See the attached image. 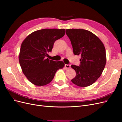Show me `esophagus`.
<instances>
[{"instance_id": "obj_1", "label": "esophagus", "mask_w": 122, "mask_h": 122, "mask_svg": "<svg viewBox=\"0 0 122 122\" xmlns=\"http://www.w3.org/2000/svg\"><path fill=\"white\" fill-rule=\"evenodd\" d=\"M65 68L67 69L71 68V65H65Z\"/></svg>"}]
</instances>
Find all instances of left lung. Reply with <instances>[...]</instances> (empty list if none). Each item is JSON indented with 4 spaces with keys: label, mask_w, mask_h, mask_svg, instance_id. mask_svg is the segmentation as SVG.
<instances>
[{
    "label": "left lung",
    "mask_w": 122,
    "mask_h": 122,
    "mask_svg": "<svg viewBox=\"0 0 122 122\" xmlns=\"http://www.w3.org/2000/svg\"><path fill=\"white\" fill-rule=\"evenodd\" d=\"M66 34L71 41L73 53L81 55L79 66L71 65L76 75L71 80L76 86H91L102 74L106 61L104 44L93 33L82 29H66Z\"/></svg>",
    "instance_id": "obj_1"
}]
</instances>
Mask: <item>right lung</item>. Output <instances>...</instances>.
<instances>
[{"label": "right lung", "mask_w": 122, "mask_h": 122, "mask_svg": "<svg viewBox=\"0 0 122 122\" xmlns=\"http://www.w3.org/2000/svg\"><path fill=\"white\" fill-rule=\"evenodd\" d=\"M65 34V29H43L32 32L21 45L19 61L22 70L28 80L36 86L49 83L58 69L63 68L62 61L47 58L55 41Z\"/></svg>", "instance_id": "right-lung-1"}]
</instances>
